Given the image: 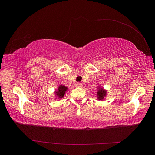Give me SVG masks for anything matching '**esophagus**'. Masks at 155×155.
<instances>
[{"label": "esophagus", "instance_id": "obj_1", "mask_svg": "<svg viewBox=\"0 0 155 155\" xmlns=\"http://www.w3.org/2000/svg\"><path fill=\"white\" fill-rule=\"evenodd\" d=\"M75 86H76V87H82L83 84L81 83H76Z\"/></svg>", "mask_w": 155, "mask_h": 155}]
</instances>
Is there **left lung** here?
I'll list each match as a JSON object with an SVG mask.
<instances>
[{"label": "left lung", "mask_w": 155, "mask_h": 155, "mask_svg": "<svg viewBox=\"0 0 155 155\" xmlns=\"http://www.w3.org/2000/svg\"><path fill=\"white\" fill-rule=\"evenodd\" d=\"M107 95V91L104 90L103 88L99 87L98 88V91H97V98L98 100H103L104 97Z\"/></svg>", "instance_id": "1"}]
</instances>
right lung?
I'll return each instance as SVG.
<instances>
[{
	"label": "right lung",
	"mask_w": 155,
	"mask_h": 155,
	"mask_svg": "<svg viewBox=\"0 0 155 155\" xmlns=\"http://www.w3.org/2000/svg\"><path fill=\"white\" fill-rule=\"evenodd\" d=\"M68 90V87H65L64 85H59L58 89H57V90L55 91V95L58 97L59 98H62L64 96L65 94V91Z\"/></svg>",
	"instance_id": "obj_1"
}]
</instances>
